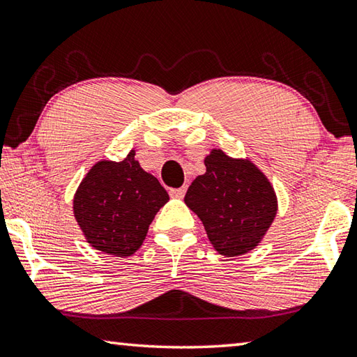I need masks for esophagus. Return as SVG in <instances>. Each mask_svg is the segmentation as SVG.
Masks as SVG:
<instances>
[{"label": "esophagus", "instance_id": "esophagus-1", "mask_svg": "<svg viewBox=\"0 0 357 357\" xmlns=\"http://www.w3.org/2000/svg\"><path fill=\"white\" fill-rule=\"evenodd\" d=\"M185 195V187H181V189H172L170 197L173 198H183Z\"/></svg>", "mask_w": 357, "mask_h": 357}]
</instances>
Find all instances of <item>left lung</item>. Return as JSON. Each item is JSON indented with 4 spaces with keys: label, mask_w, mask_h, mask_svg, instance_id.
Returning <instances> with one entry per match:
<instances>
[{
    "label": "left lung",
    "mask_w": 357,
    "mask_h": 357,
    "mask_svg": "<svg viewBox=\"0 0 357 357\" xmlns=\"http://www.w3.org/2000/svg\"><path fill=\"white\" fill-rule=\"evenodd\" d=\"M206 173L193 181L185 204L204 225L220 255L234 257L256 248L273 223L278 201L265 174L250 160L212 150Z\"/></svg>",
    "instance_id": "left-lung-1"
}]
</instances>
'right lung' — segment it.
<instances>
[{"mask_svg":"<svg viewBox=\"0 0 357 357\" xmlns=\"http://www.w3.org/2000/svg\"><path fill=\"white\" fill-rule=\"evenodd\" d=\"M131 151L121 162L101 160L76 190L73 212L87 242L116 257L134 255L170 197Z\"/></svg>","mask_w":357,"mask_h":357,"instance_id":"add662e5","label":"right lung"}]
</instances>
